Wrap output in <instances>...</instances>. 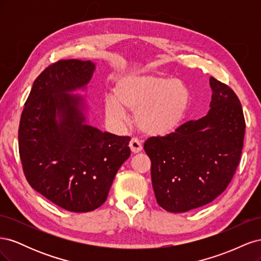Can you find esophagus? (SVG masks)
<instances>
[{"mask_svg":"<svg viewBox=\"0 0 261 261\" xmlns=\"http://www.w3.org/2000/svg\"><path fill=\"white\" fill-rule=\"evenodd\" d=\"M129 148L132 150L133 153H138L143 150V146H141L140 141L136 138H132L129 141Z\"/></svg>","mask_w":261,"mask_h":261,"instance_id":"obj_1","label":"esophagus"}]
</instances>
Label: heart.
I'll list each match as a JSON object with an SVG mask.
<instances>
[{
  "mask_svg": "<svg viewBox=\"0 0 261 261\" xmlns=\"http://www.w3.org/2000/svg\"><path fill=\"white\" fill-rule=\"evenodd\" d=\"M191 103V91L178 80L159 73H128L114 86V97L105 100L109 123L121 128L135 112L138 128L147 135H164L177 128Z\"/></svg>",
  "mask_w": 261,
  "mask_h": 261,
  "instance_id": "heart-1",
  "label": "heart"
}]
</instances>
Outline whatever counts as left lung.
Instances as JSON below:
<instances>
[{
    "instance_id": "left-lung-1",
    "label": "left lung",
    "mask_w": 261,
    "mask_h": 261,
    "mask_svg": "<svg viewBox=\"0 0 261 261\" xmlns=\"http://www.w3.org/2000/svg\"><path fill=\"white\" fill-rule=\"evenodd\" d=\"M210 110L168 136L149 138L151 181L159 206L180 213L215 200L240 163L245 134L241 102L230 87L210 77Z\"/></svg>"
}]
</instances>
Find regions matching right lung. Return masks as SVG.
<instances>
[{
    "label": "right lung",
    "mask_w": 261,
    "mask_h": 261,
    "mask_svg": "<svg viewBox=\"0 0 261 261\" xmlns=\"http://www.w3.org/2000/svg\"><path fill=\"white\" fill-rule=\"evenodd\" d=\"M96 63L63 60L35 81L20 117L19 155L30 186L57 206L89 212L107 200L130 138L87 124L86 90Z\"/></svg>",
    "instance_id": "right-lung-1"
}]
</instances>
